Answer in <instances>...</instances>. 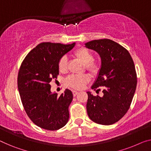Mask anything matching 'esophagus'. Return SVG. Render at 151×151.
I'll return each mask as SVG.
<instances>
[{
  "instance_id": "esophagus-1",
  "label": "esophagus",
  "mask_w": 151,
  "mask_h": 151,
  "mask_svg": "<svg viewBox=\"0 0 151 151\" xmlns=\"http://www.w3.org/2000/svg\"><path fill=\"white\" fill-rule=\"evenodd\" d=\"M78 93V92L77 91H75V90H74V91H73V96H76V95H77Z\"/></svg>"
}]
</instances>
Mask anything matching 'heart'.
I'll list each match as a JSON object with an SVG mask.
<instances>
[{"label": "heart", "instance_id": "1", "mask_svg": "<svg viewBox=\"0 0 151 151\" xmlns=\"http://www.w3.org/2000/svg\"><path fill=\"white\" fill-rule=\"evenodd\" d=\"M75 55L78 59L85 64V68L91 75H97L100 70V66L98 63L93 61V55L88 49L85 47H81L76 49ZM58 68L60 73H64L68 69V61L67 58L64 56L61 58L58 63ZM89 76L87 74L83 75H70L66 80V83L68 86L75 89H81L84 87L85 85L89 81Z\"/></svg>", "mask_w": 151, "mask_h": 151}]
</instances>
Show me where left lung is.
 I'll return each mask as SVG.
<instances>
[{"mask_svg":"<svg viewBox=\"0 0 151 151\" xmlns=\"http://www.w3.org/2000/svg\"><path fill=\"white\" fill-rule=\"evenodd\" d=\"M85 45L96 51L101 59L100 68L91 89L104 87L102 97L87 92V114L98 124H114L126 114L134 98L137 85L134 61L127 49L112 40H93Z\"/></svg>","mask_w":151,"mask_h":151,"instance_id":"obj_1","label":"left lung"}]
</instances>
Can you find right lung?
Instances as JSON below:
<instances>
[{
  "mask_svg": "<svg viewBox=\"0 0 151 151\" xmlns=\"http://www.w3.org/2000/svg\"><path fill=\"white\" fill-rule=\"evenodd\" d=\"M75 46V42H41L30 51L20 67L17 86L22 104L31 121L42 129H59L68 121L73 94L66 89L58 96L51 91L50 83L59 75L60 60Z\"/></svg>",
  "mask_w": 151,
  "mask_h": 151,
  "instance_id": "add662e5",
  "label": "right lung"
}]
</instances>
